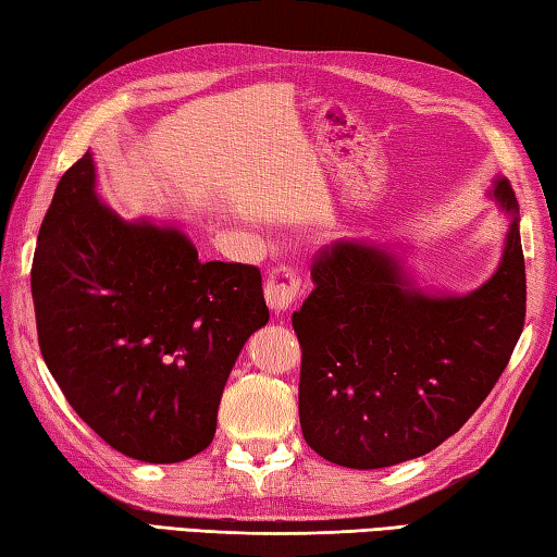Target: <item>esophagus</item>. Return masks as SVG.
Returning <instances> with one entry per match:
<instances>
[{"instance_id": "1", "label": "esophagus", "mask_w": 557, "mask_h": 557, "mask_svg": "<svg viewBox=\"0 0 557 557\" xmlns=\"http://www.w3.org/2000/svg\"><path fill=\"white\" fill-rule=\"evenodd\" d=\"M263 294H267V304L273 313H286L306 296V284L294 269L278 267L269 271Z\"/></svg>"}]
</instances>
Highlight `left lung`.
Here are the masks:
<instances>
[{
	"label": "left lung",
	"mask_w": 557,
	"mask_h": 557,
	"mask_svg": "<svg viewBox=\"0 0 557 557\" xmlns=\"http://www.w3.org/2000/svg\"><path fill=\"white\" fill-rule=\"evenodd\" d=\"M486 195L509 232L499 267L465 296L418 288L401 257L369 239H339L315 259L294 330L300 428L320 457L379 470L431 453L509 364L525 318L519 202L504 178Z\"/></svg>",
	"instance_id": "8db88e82"
}]
</instances>
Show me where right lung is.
<instances>
[{
  "instance_id": "obj_1",
  "label": "right lung",
  "mask_w": 557,
  "mask_h": 557,
  "mask_svg": "<svg viewBox=\"0 0 557 557\" xmlns=\"http://www.w3.org/2000/svg\"><path fill=\"white\" fill-rule=\"evenodd\" d=\"M32 296L67 404L114 450L153 465L212 443L232 367L269 323L257 267L200 261L175 224L122 220L97 198L90 151L38 230Z\"/></svg>"
}]
</instances>
